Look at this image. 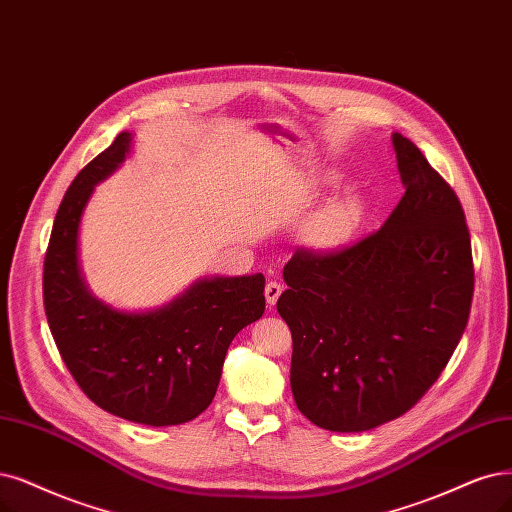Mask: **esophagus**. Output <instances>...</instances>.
I'll return each mask as SVG.
<instances>
[{
  "mask_svg": "<svg viewBox=\"0 0 512 512\" xmlns=\"http://www.w3.org/2000/svg\"><path fill=\"white\" fill-rule=\"evenodd\" d=\"M280 293H282V285H280V282H276V280L268 282V285H266V299H268L270 308L276 304L278 297H280Z\"/></svg>",
  "mask_w": 512,
  "mask_h": 512,
  "instance_id": "1",
  "label": "esophagus"
}]
</instances>
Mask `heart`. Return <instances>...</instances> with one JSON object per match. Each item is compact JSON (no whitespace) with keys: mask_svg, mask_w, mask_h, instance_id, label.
Masks as SVG:
<instances>
[{"mask_svg":"<svg viewBox=\"0 0 512 512\" xmlns=\"http://www.w3.org/2000/svg\"><path fill=\"white\" fill-rule=\"evenodd\" d=\"M365 202L354 189L331 198L308 217L301 238L316 251H333L346 244L363 225Z\"/></svg>","mask_w":512,"mask_h":512,"instance_id":"1","label":"heart"}]
</instances>
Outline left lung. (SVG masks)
I'll return each instance as SVG.
<instances>
[{"label": "left lung", "mask_w": 512, "mask_h": 512, "mask_svg": "<svg viewBox=\"0 0 512 512\" xmlns=\"http://www.w3.org/2000/svg\"><path fill=\"white\" fill-rule=\"evenodd\" d=\"M392 145L405 194L382 230L342 251L299 249L282 270L293 399L333 432L371 430L418 403L456 350L475 291L456 192L409 139L394 132Z\"/></svg>", "instance_id": "8db88e82"}]
</instances>
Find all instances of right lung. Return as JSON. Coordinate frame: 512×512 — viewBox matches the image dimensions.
Wrapping results in <instances>:
<instances>
[{"label": "right lung", "instance_id": "right-lung-1", "mask_svg": "<svg viewBox=\"0 0 512 512\" xmlns=\"http://www.w3.org/2000/svg\"><path fill=\"white\" fill-rule=\"evenodd\" d=\"M120 132L69 185L44 259V310L73 380L88 399L128 422L175 426L213 403L232 339L266 310V278L213 276L164 308L124 312L94 297L78 259L80 221L94 185L128 156Z\"/></svg>", "mask_w": 512, "mask_h": 512}]
</instances>
